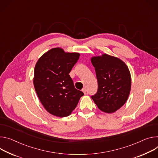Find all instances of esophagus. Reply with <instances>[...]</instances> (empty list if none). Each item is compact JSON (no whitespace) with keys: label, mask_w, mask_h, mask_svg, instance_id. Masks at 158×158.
<instances>
[{"label":"esophagus","mask_w":158,"mask_h":158,"mask_svg":"<svg viewBox=\"0 0 158 158\" xmlns=\"http://www.w3.org/2000/svg\"><path fill=\"white\" fill-rule=\"evenodd\" d=\"M82 91L84 93V94H86L87 93V91H86V89H85V88H83L82 89Z\"/></svg>","instance_id":"esophagus-1"}]
</instances>
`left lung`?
I'll use <instances>...</instances> for the list:
<instances>
[{
	"label": "left lung",
	"mask_w": 158,
	"mask_h": 158,
	"mask_svg": "<svg viewBox=\"0 0 158 158\" xmlns=\"http://www.w3.org/2000/svg\"><path fill=\"white\" fill-rule=\"evenodd\" d=\"M91 60L98 84V91L91 98L102 111H116L126 103L130 94V71L122 60L105 53L93 56Z\"/></svg>",
	"instance_id": "1"
}]
</instances>
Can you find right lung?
Here are the masks:
<instances>
[{
  "label": "right lung",
  "mask_w": 158,
  "mask_h": 158,
  "mask_svg": "<svg viewBox=\"0 0 158 158\" xmlns=\"http://www.w3.org/2000/svg\"><path fill=\"white\" fill-rule=\"evenodd\" d=\"M79 56V53L54 48L43 55L36 64L33 79L35 91L43 106L54 116L70 115L84 95L75 88L69 76Z\"/></svg>",
  "instance_id": "obj_1"
}]
</instances>
